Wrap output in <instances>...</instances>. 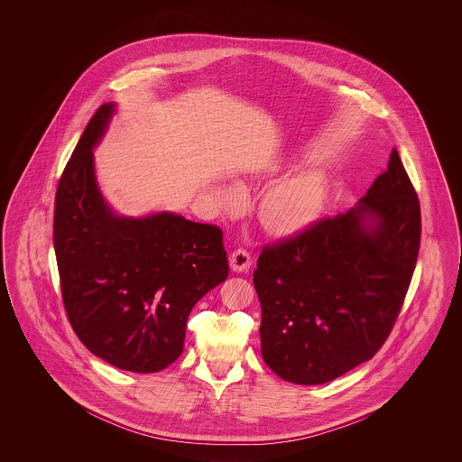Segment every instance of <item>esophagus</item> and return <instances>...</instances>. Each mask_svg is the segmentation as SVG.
Masks as SVG:
<instances>
[{"label": "esophagus", "instance_id": "obj_1", "mask_svg": "<svg viewBox=\"0 0 462 462\" xmlns=\"http://www.w3.org/2000/svg\"><path fill=\"white\" fill-rule=\"evenodd\" d=\"M251 266V254L245 249H237L230 254V268L234 272H247Z\"/></svg>", "mask_w": 462, "mask_h": 462}]
</instances>
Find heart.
Masks as SVG:
<instances>
[{"label":"heart","instance_id":"obj_1","mask_svg":"<svg viewBox=\"0 0 462 462\" xmlns=\"http://www.w3.org/2000/svg\"><path fill=\"white\" fill-rule=\"evenodd\" d=\"M329 196L328 180L319 173H301L275 183L260 204V220L277 236L303 232L322 215ZM241 190L234 185L220 190L221 204L234 209L241 204Z\"/></svg>","mask_w":462,"mask_h":462}]
</instances>
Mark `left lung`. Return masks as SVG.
<instances>
[{"instance_id": "1", "label": "left lung", "mask_w": 462, "mask_h": 462, "mask_svg": "<svg viewBox=\"0 0 462 462\" xmlns=\"http://www.w3.org/2000/svg\"><path fill=\"white\" fill-rule=\"evenodd\" d=\"M420 242V208L392 151L343 215L263 247L253 273L262 356L279 377L324 384L371 360L395 326Z\"/></svg>"}]
</instances>
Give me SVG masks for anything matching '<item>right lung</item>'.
<instances>
[{"label": "right lung", "instance_id": "1", "mask_svg": "<svg viewBox=\"0 0 462 462\" xmlns=\"http://www.w3.org/2000/svg\"><path fill=\"white\" fill-rule=\"evenodd\" d=\"M116 112L89 119L57 187L53 245L69 322L89 352L130 373H159L183 352L187 319L228 277L223 234L171 211L133 218L104 199L93 162Z\"/></svg>", "mask_w": 462, "mask_h": 462}]
</instances>
